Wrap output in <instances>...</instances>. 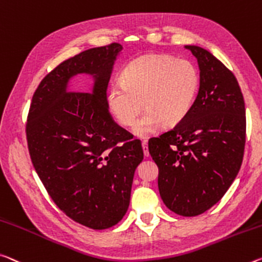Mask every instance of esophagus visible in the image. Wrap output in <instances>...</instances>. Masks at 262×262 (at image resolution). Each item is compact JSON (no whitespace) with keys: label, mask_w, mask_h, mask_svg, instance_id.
<instances>
[{"label":"esophagus","mask_w":262,"mask_h":262,"mask_svg":"<svg viewBox=\"0 0 262 262\" xmlns=\"http://www.w3.org/2000/svg\"><path fill=\"white\" fill-rule=\"evenodd\" d=\"M142 149H143L144 156L148 157L149 156V149H148V142H147V141H143V142H142Z\"/></svg>","instance_id":"esophagus-1"}]
</instances>
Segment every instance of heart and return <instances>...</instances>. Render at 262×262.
Masks as SVG:
<instances>
[{"label":"heart","instance_id":"1","mask_svg":"<svg viewBox=\"0 0 262 262\" xmlns=\"http://www.w3.org/2000/svg\"><path fill=\"white\" fill-rule=\"evenodd\" d=\"M201 77L198 69L188 59L168 55H144L127 64L121 82L107 93V106L114 119L133 133L148 138L162 123L176 126L188 116L196 101Z\"/></svg>","mask_w":262,"mask_h":262}]
</instances>
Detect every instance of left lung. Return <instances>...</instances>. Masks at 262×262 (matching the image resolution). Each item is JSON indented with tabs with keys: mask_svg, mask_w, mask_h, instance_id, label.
Segmentation results:
<instances>
[{
	"mask_svg": "<svg viewBox=\"0 0 262 262\" xmlns=\"http://www.w3.org/2000/svg\"><path fill=\"white\" fill-rule=\"evenodd\" d=\"M197 58L201 86L194 105L175 128L149 140L165 206L184 217L221 201L242 167L246 116L234 74L212 53L185 45Z\"/></svg>",
	"mask_w": 262,
	"mask_h": 262,
	"instance_id": "obj_1",
	"label": "left lung"
}]
</instances>
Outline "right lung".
Returning <instances> with one entry per match:
<instances>
[{
	"label": "right lung",
	"instance_id": "right-lung-1",
	"mask_svg": "<svg viewBox=\"0 0 262 262\" xmlns=\"http://www.w3.org/2000/svg\"><path fill=\"white\" fill-rule=\"evenodd\" d=\"M122 49L119 43L90 49L58 65L37 87L28 115L29 152L41 183L68 217L93 230L123 218L143 160L140 141L128 139L107 106V86ZM79 74L93 78L90 94L69 89Z\"/></svg>",
	"mask_w": 262,
	"mask_h": 262
}]
</instances>
